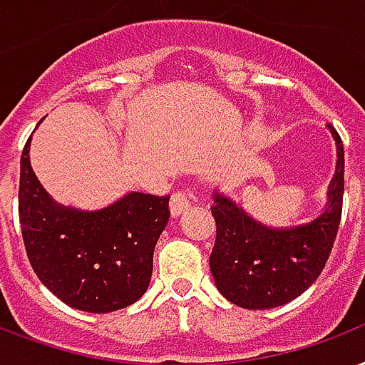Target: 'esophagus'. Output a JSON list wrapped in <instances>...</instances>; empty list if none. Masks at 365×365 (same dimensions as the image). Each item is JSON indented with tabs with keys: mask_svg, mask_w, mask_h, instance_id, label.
<instances>
[{
	"mask_svg": "<svg viewBox=\"0 0 365 365\" xmlns=\"http://www.w3.org/2000/svg\"><path fill=\"white\" fill-rule=\"evenodd\" d=\"M192 203V192L190 190H179L175 192L171 196V203H169V209H171V215H180L185 209L190 207Z\"/></svg>",
	"mask_w": 365,
	"mask_h": 365,
	"instance_id": "esophagus-1",
	"label": "esophagus"
}]
</instances>
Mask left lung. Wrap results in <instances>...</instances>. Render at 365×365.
<instances>
[{
	"label": "left lung",
	"instance_id": "1",
	"mask_svg": "<svg viewBox=\"0 0 365 365\" xmlns=\"http://www.w3.org/2000/svg\"><path fill=\"white\" fill-rule=\"evenodd\" d=\"M337 143V168L324 213L301 227L272 228L255 221L230 197L215 192L211 215L217 238L209 267L217 289L242 309L264 310L297 299L326 267L337 238L344 192V150Z\"/></svg>",
	"mask_w": 365,
	"mask_h": 365
}]
</instances>
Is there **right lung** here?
Segmentation results:
<instances>
[{
  "instance_id": "add662e5",
  "label": "right lung",
  "mask_w": 365,
  "mask_h": 365,
  "mask_svg": "<svg viewBox=\"0 0 365 365\" xmlns=\"http://www.w3.org/2000/svg\"><path fill=\"white\" fill-rule=\"evenodd\" d=\"M19 217L28 261L41 284L72 309L106 314L137 303L148 289L169 196L129 192L98 211L64 207L39 185L28 138Z\"/></svg>"
}]
</instances>
